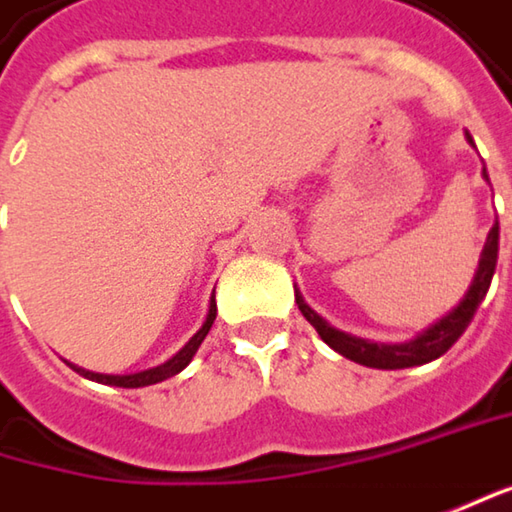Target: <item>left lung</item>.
<instances>
[{
  "label": "left lung",
  "mask_w": 512,
  "mask_h": 512,
  "mask_svg": "<svg viewBox=\"0 0 512 512\" xmlns=\"http://www.w3.org/2000/svg\"><path fill=\"white\" fill-rule=\"evenodd\" d=\"M484 174H487V171H484ZM495 262H498V221H495L490 236H487L484 253H481V262H478V274L472 279L466 297L460 300V306H457L455 311H449L443 320H437L434 326H428L422 335H417V338L408 341V344H370V341L352 338L347 332L332 329L323 317H317V314L303 303L300 294H297V306L303 311V317L317 329V335H320L329 347L335 349V352H341L344 358L355 361V364L376 367V370L420 367V364H428V361L440 358L443 352H449L457 338L466 332V326L472 323V317H475V311L481 306V300H484L487 291H490V282H493L495 274Z\"/></svg>",
  "instance_id": "obj_1"
}]
</instances>
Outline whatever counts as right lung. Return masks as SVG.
I'll return each instance as SVG.
<instances>
[{"mask_svg": "<svg viewBox=\"0 0 512 512\" xmlns=\"http://www.w3.org/2000/svg\"><path fill=\"white\" fill-rule=\"evenodd\" d=\"M215 297H212V303H209V314H206V323H203L201 329L195 332V338L186 344V347L180 349L174 358H168L165 364L160 367H154V370H142V373H133V376H101V373H90V370H81V367H72V370H78L84 379H92V382H101V384H113V387H148V384H157L165 382V379H171V376H177L192 358H195V352L203 344V338L209 335V329H212V323H215Z\"/></svg>", "mask_w": 512, "mask_h": 512, "instance_id": "right-lung-1", "label": "right lung"}]
</instances>
